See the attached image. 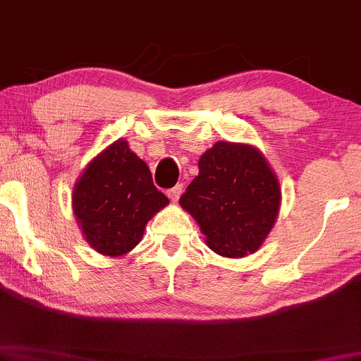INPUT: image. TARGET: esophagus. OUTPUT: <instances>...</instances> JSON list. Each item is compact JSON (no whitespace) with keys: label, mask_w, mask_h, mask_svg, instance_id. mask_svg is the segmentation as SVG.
<instances>
[{"label":"esophagus","mask_w":361,"mask_h":361,"mask_svg":"<svg viewBox=\"0 0 361 361\" xmlns=\"http://www.w3.org/2000/svg\"><path fill=\"white\" fill-rule=\"evenodd\" d=\"M180 194H182V184L173 185L172 189H169V190H167V196H169V199H171V201H173V202H176L177 199L180 197Z\"/></svg>","instance_id":"obj_1"}]
</instances>
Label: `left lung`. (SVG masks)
I'll use <instances>...</instances> for the list:
<instances>
[{"instance_id": "obj_1", "label": "left lung", "mask_w": 361, "mask_h": 361, "mask_svg": "<svg viewBox=\"0 0 361 361\" xmlns=\"http://www.w3.org/2000/svg\"><path fill=\"white\" fill-rule=\"evenodd\" d=\"M206 243L218 255L245 257L260 248L281 206V189L253 147L218 142L199 159V176L180 196Z\"/></svg>"}]
</instances>
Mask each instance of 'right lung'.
Returning <instances> with one entry per match:
<instances>
[{
  "instance_id": "add662e5",
  "label": "right lung",
  "mask_w": 361,
  "mask_h": 361,
  "mask_svg": "<svg viewBox=\"0 0 361 361\" xmlns=\"http://www.w3.org/2000/svg\"><path fill=\"white\" fill-rule=\"evenodd\" d=\"M169 204L150 169L118 140L87 165L72 194V206L87 243L108 257L137 247L148 219Z\"/></svg>"
}]
</instances>
